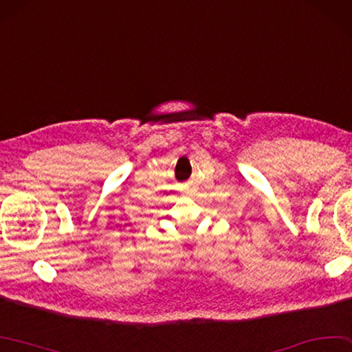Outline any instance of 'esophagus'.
I'll return each instance as SVG.
<instances>
[{
  "instance_id": "obj_1",
  "label": "esophagus",
  "mask_w": 352,
  "mask_h": 352,
  "mask_svg": "<svg viewBox=\"0 0 352 352\" xmlns=\"http://www.w3.org/2000/svg\"><path fill=\"white\" fill-rule=\"evenodd\" d=\"M182 190H183V192L186 194V195H190V194L194 192V189H192V186H190V183H183V184H182Z\"/></svg>"
}]
</instances>
